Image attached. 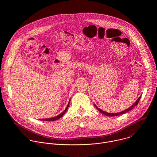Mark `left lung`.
Listing matches in <instances>:
<instances>
[{
    "label": "left lung",
    "instance_id": "1",
    "mask_svg": "<svg viewBox=\"0 0 157 157\" xmlns=\"http://www.w3.org/2000/svg\"><path fill=\"white\" fill-rule=\"evenodd\" d=\"M141 97V96H140ZM140 97H139L138 99H137V100L136 101V102L134 103L131 107H130L128 109H127L126 110H124V111H122V112H121V113H114V114H113V113H105V112H104V111H103V110H102L101 109H100L99 108H98L96 105H95V106H96V107L98 109V110L100 112V113H102L103 114H104V115H106V116H119V115H121V114H125V113H127V112H128L129 110H132V108L134 107V106H136L137 104H138V103H139V101H140Z\"/></svg>",
    "mask_w": 157,
    "mask_h": 157
}]
</instances>
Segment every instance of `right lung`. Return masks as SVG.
Segmentation results:
<instances>
[{
  "mask_svg": "<svg viewBox=\"0 0 157 157\" xmlns=\"http://www.w3.org/2000/svg\"><path fill=\"white\" fill-rule=\"evenodd\" d=\"M70 102V101H69V102ZM69 103H68V105H67V107H66V108L65 109V110L62 113H61L59 115H58V116H56V117H52V118H48V119H40V120H41V121H56V120H58V119H59V118H61V117H63V116L64 114V113H66V111L67 110V109H68V107H69Z\"/></svg>",
  "mask_w": 157,
  "mask_h": 157,
  "instance_id": "1",
  "label": "right lung"
}]
</instances>
